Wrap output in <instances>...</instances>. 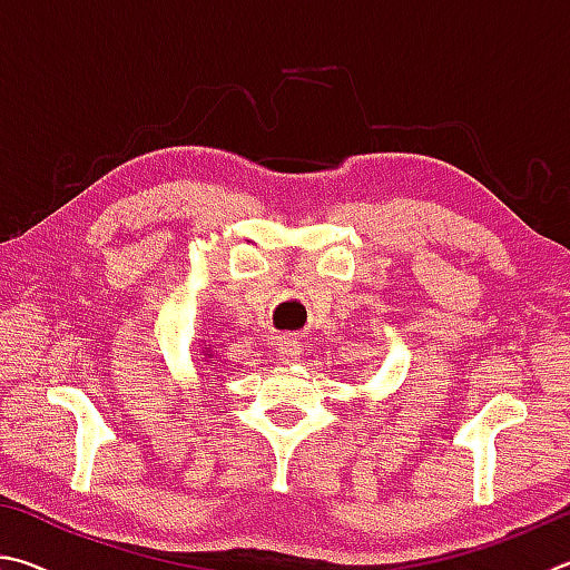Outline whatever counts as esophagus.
<instances>
[{"instance_id":"obj_1","label":"esophagus","mask_w":570,"mask_h":570,"mask_svg":"<svg viewBox=\"0 0 570 570\" xmlns=\"http://www.w3.org/2000/svg\"><path fill=\"white\" fill-rule=\"evenodd\" d=\"M301 345H297V341H291V337L277 345V361L283 365H293L301 357Z\"/></svg>"}]
</instances>
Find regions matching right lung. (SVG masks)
<instances>
[{"label": "right lung", "mask_w": 570, "mask_h": 570, "mask_svg": "<svg viewBox=\"0 0 570 570\" xmlns=\"http://www.w3.org/2000/svg\"><path fill=\"white\" fill-rule=\"evenodd\" d=\"M205 353H207V351H205Z\"/></svg>", "instance_id": "add662e5"}]
</instances>
